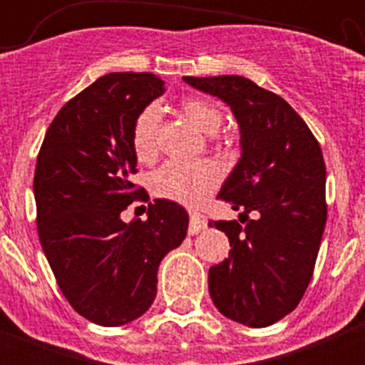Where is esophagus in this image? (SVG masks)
<instances>
[{
  "mask_svg": "<svg viewBox=\"0 0 365 365\" xmlns=\"http://www.w3.org/2000/svg\"><path fill=\"white\" fill-rule=\"evenodd\" d=\"M206 217L201 213H190V222H189V235H197L206 230Z\"/></svg>",
  "mask_w": 365,
  "mask_h": 365,
  "instance_id": "34e87169",
  "label": "esophagus"
}]
</instances>
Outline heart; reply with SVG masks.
<instances>
[{
  "label": "heart",
  "instance_id": "1",
  "mask_svg": "<svg viewBox=\"0 0 365 365\" xmlns=\"http://www.w3.org/2000/svg\"><path fill=\"white\" fill-rule=\"evenodd\" d=\"M182 111L187 120L200 128L203 134H215L222 123V113L205 98H185ZM160 111L157 106H148L138 116L132 130V146L141 162H148L157 153V134H159ZM220 171L213 162L200 160L192 164L165 162L150 178V185L155 196L176 201L187 206H197L219 185Z\"/></svg>",
  "mask_w": 365,
  "mask_h": 365
}]
</instances>
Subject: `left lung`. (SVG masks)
Listing matches in <instances>:
<instances>
[{
	"label": "left lung",
	"instance_id": "left-lung-1",
	"mask_svg": "<svg viewBox=\"0 0 365 365\" xmlns=\"http://www.w3.org/2000/svg\"><path fill=\"white\" fill-rule=\"evenodd\" d=\"M230 106L240 130V159L219 197L255 213L210 220L230 238V257L208 272L213 304L226 318L263 329L293 311L312 277L327 222L325 160L295 109L242 76L183 77ZM240 213V215H242Z\"/></svg>",
	"mask_w": 365,
	"mask_h": 365
}]
</instances>
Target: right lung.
I'll list each match as a JSON object with an SVG mask.
<instances>
[{
  "instance_id": "right-lung-1",
  "label": "right lung",
  "mask_w": 365,
  "mask_h": 365,
  "mask_svg": "<svg viewBox=\"0 0 365 365\" xmlns=\"http://www.w3.org/2000/svg\"><path fill=\"white\" fill-rule=\"evenodd\" d=\"M164 91V81L148 72L98 77L60 109L36 159L43 254L70 305L102 327L148 311L162 257L187 235L189 213L169 200L150 203L146 220H121L143 194L130 180L138 173L132 130Z\"/></svg>"
}]
</instances>
